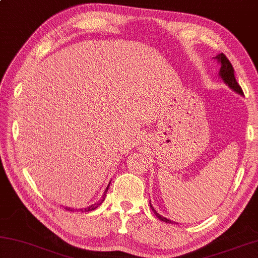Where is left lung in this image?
<instances>
[{"label":"left lung","mask_w":258,"mask_h":258,"mask_svg":"<svg viewBox=\"0 0 258 258\" xmlns=\"http://www.w3.org/2000/svg\"><path fill=\"white\" fill-rule=\"evenodd\" d=\"M214 58L218 59V62L220 63V65H221V68H220L219 76L221 77V79L224 81V83L228 84V87L230 88V89H232L233 91H236L237 93H239V95L242 96V95H243L242 89L240 88V86H239V84H238V82H237V80H236V78H235V70H233L232 65H231V63H230V60H229V59L227 58V56L224 55L223 53L217 55ZM150 207H151V209H152V211L154 212V214H156V217H157L159 220H161V221L167 222V223H172V222H174V221H170L169 219L163 218L162 215L157 213V211L153 209L151 203H150Z\"/></svg>","instance_id":"8db88e82"}]
</instances>
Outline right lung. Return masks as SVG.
Instances as JSON below:
<instances>
[{
    "label": "right lung",
    "mask_w": 258,
    "mask_h": 258,
    "mask_svg": "<svg viewBox=\"0 0 258 258\" xmlns=\"http://www.w3.org/2000/svg\"><path fill=\"white\" fill-rule=\"evenodd\" d=\"M108 187H109V185L107 186V188H106L105 193H104V196H102V198H101V200L99 201V202H97V203H95V204H91L90 207H87V208H83V209H72V208H65V210H68V211H72V212H74V211H79V212H89V211H92V210L97 209V208L99 207V205H100L102 202H104V200H105V198H106V193H107V190H108Z\"/></svg>",
    "instance_id": "obj_1"
}]
</instances>
